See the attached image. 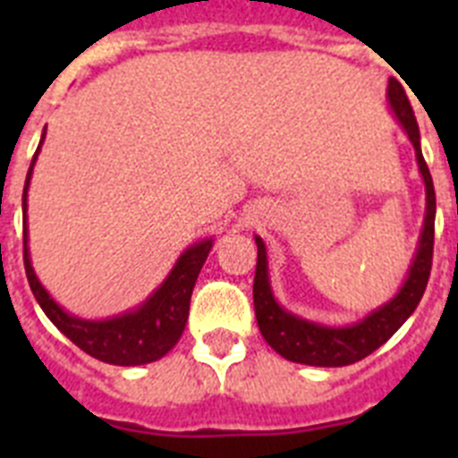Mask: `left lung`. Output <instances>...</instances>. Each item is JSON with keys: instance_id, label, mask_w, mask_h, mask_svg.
Masks as SVG:
<instances>
[{"instance_id": "left-lung-1", "label": "left lung", "mask_w": 458, "mask_h": 458, "mask_svg": "<svg viewBox=\"0 0 458 458\" xmlns=\"http://www.w3.org/2000/svg\"><path fill=\"white\" fill-rule=\"evenodd\" d=\"M387 107L415 148L420 176L424 181V204H427L424 206L422 232H420L418 248H415L412 261L408 266V275L390 301L367 311L365 317L358 318V321L344 323V326H333V323L314 321V318L293 314V311L279 305V301L275 298L273 284H270L266 242L261 236H254V242H257L254 311H257L259 330L270 344V349L277 351L282 358L291 360V362H301V365L310 367H346L367 358L406 323V318L418 310L424 289H427L431 257H434L436 192L431 174L424 163L422 147H420L418 121L412 114L406 91L394 78H390V82H387Z\"/></svg>"}]
</instances>
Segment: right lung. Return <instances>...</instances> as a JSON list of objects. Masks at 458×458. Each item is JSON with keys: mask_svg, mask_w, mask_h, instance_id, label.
Here are the masks:
<instances>
[{"mask_svg": "<svg viewBox=\"0 0 458 458\" xmlns=\"http://www.w3.org/2000/svg\"><path fill=\"white\" fill-rule=\"evenodd\" d=\"M46 141V131L40 135L38 148L31 157L27 181L22 192V220H24V270L30 279L31 293L46 317L55 323L75 346L89 353L91 358L119 367H137L156 362L176 346L185 330L192 298L194 282L199 270L208 259V252L216 245V238H204L181 252L176 264L167 273V277L147 295V301L132 310H125L116 317L107 318H82L64 310L50 295V291L40 284L38 275L31 266L30 252V226H27V192H30L31 174L38 160L40 147Z\"/></svg>", "mask_w": 458, "mask_h": 458, "instance_id": "1", "label": "right lung"}]
</instances>
